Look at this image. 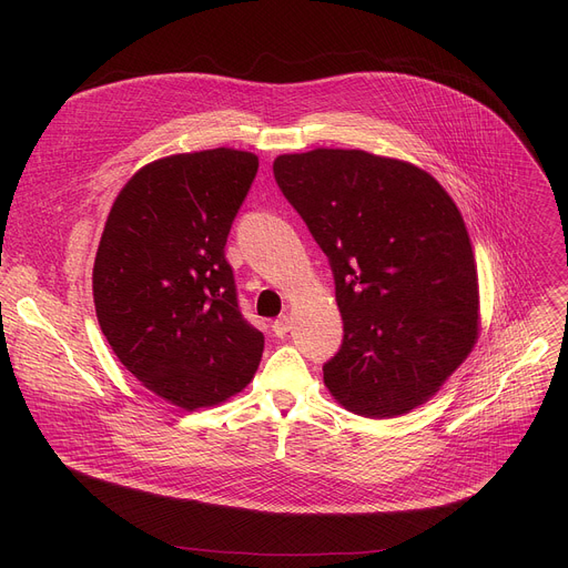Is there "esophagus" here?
<instances>
[{
  "instance_id": "obj_1",
  "label": "esophagus",
  "mask_w": 568,
  "mask_h": 568,
  "mask_svg": "<svg viewBox=\"0 0 568 568\" xmlns=\"http://www.w3.org/2000/svg\"><path fill=\"white\" fill-rule=\"evenodd\" d=\"M290 329H292V322H290L287 315H281V317L274 322V334H276V336L283 338Z\"/></svg>"
}]
</instances>
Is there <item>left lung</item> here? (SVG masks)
I'll list each match as a JSON object with an SVG mask.
<instances>
[{
	"instance_id": "obj_1",
	"label": "left lung",
	"mask_w": 568,
	"mask_h": 568,
	"mask_svg": "<svg viewBox=\"0 0 568 568\" xmlns=\"http://www.w3.org/2000/svg\"><path fill=\"white\" fill-rule=\"evenodd\" d=\"M274 176L329 257L343 345L334 400L368 419L428 403L479 338V274L460 209L419 165L364 149L281 154Z\"/></svg>"
}]
</instances>
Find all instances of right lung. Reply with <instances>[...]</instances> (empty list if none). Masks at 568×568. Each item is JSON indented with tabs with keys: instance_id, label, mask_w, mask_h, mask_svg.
<instances>
[{
	"instance_id": "obj_1",
	"label": "right lung",
	"mask_w": 568,
	"mask_h": 568,
	"mask_svg": "<svg viewBox=\"0 0 568 568\" xmlns=\"http://www.w3.org/2000/svg\"><path fill=\"white\" fill-rule=\"evenodd\" d=\"M257 165L232 146L146 163L114 197L99 242L103 336L142 386L189 412L246 389L262 359L264 336L239 311L223 251Z\"/></svg>"
}]
</instances>
